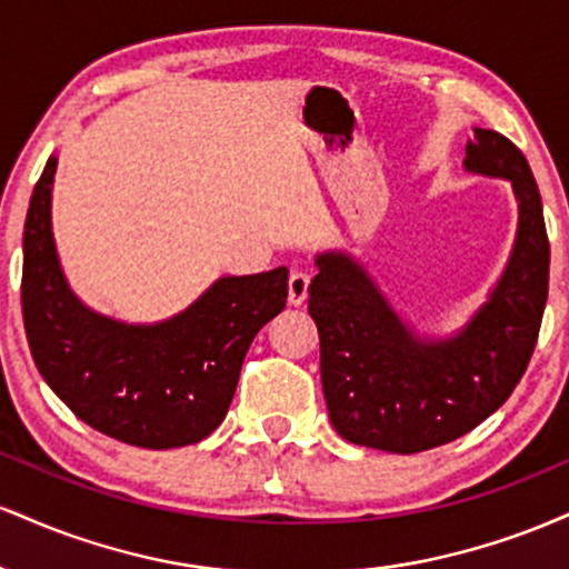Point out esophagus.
Listing matches in <instances>:
<instances>
[{
  "instance_id": "esophagus-1",
  "label": "esophagus",
  "mask_w": 569,
  "mask_h": 569,
  "mask_svg": "<svg viewBox=\"0 0 569 569\" xmlns=\"http://www.w3.org/2000/svg\"><path fill=\"white\" fill-rule=\"evenodd\" d=\"M307 286H310V276H307V272L293 270L289 276V305H293V307L305 305Z\"/></svg>"
}]
</instances>
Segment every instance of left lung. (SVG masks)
Masks as SVG:
<instances>
[{"instance_id":"8db88e82","label":"left lung","mask_w":569,"mask_h":569,"mask_svg":"<svg viewBox=\"0 0 569 569\" xmlns=\"http://www.w3.org/2000/svg\"><path fill=\"white\" fill-rule=\"evenodd\" d=\"M462 166L511 181L519 230L498 286L457 335H415L350 253L316 257L307 310L321 337L329 420L345 441L415 455L460 439L506 403L530 363L551 259L538 184L495 130L476 128Z\"/></svg>"}]
</instances>
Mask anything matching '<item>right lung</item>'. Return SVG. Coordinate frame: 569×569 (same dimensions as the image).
<instances>
[{"label": "right lung", "mask_w": 569, "mask_h": 569, "mask_svg": "<svg viewBox=\"0 0 569 569\" xmlns=\"http://www.w3.org/2000/svg\"><path fill=\"white\" fill-rule=\"evenodd\" d=\"M50 158L23 227L21 307L39 375L90 428L143 449L198 443L221 426L253 337L289 297V270L219 278L162 323L98 316L69 289L50 227Z\"/></svg>", "instance_id": "add662e5"}]
</instances>
